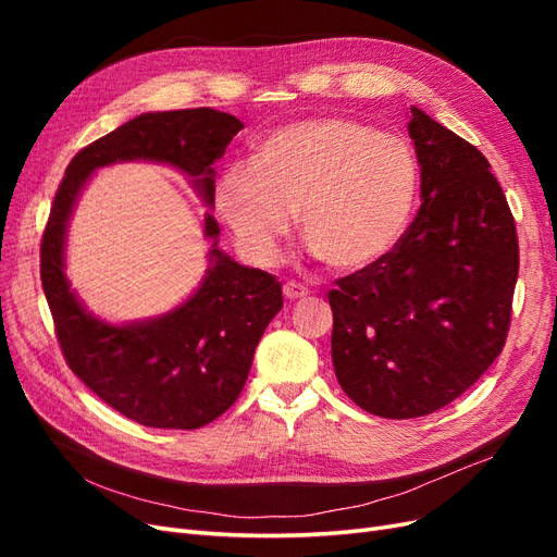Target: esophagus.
<instances>
[{
	"label": "esophagus",
	"mask_w": 557,
	"mask_h": 557,
	"mask_svg": "<svg viewBox=\"0 0 557 557\" xmlns=\"http://www.w3.org/2000/svg\"><path fill=\"white\" fill-rule=\"evenodd\" d=\"M283 295H285V299L297 301V299H305L309 295V290L305 288V285H299V283H285L283 285Z\"/></svg>",
	"instance_id": "obj_1"
}]
</instances>
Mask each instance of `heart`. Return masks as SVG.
<instances>
[{"label": "heart", "instance_id": "1", "mask_svg": "<svg viewBox=\"0 0 557 557\" xmlns=\"http://www.w3.org/2000/svg\"><path fill=\"white\" fill-rule=\"evenodd\" d=\"M416 193L418 164L397 134L350 117H309L269 134L256 160L227 164L213 201L250 262L278 260L299 211L313 256L350 274L393 250Z\"/></svg>", "mask_w": 557, "mask_h": 557}]
</instances>
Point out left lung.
<instances>
[{"instance_id":"obj_1","label":"left lung","mask_w":557,"mask_h":557,"mask_svg":"<svg viewBox=\"0 0 557 557\" xmlns=\"http://www.w3.org/2000/svg\"><path fill=\"white\" fill-rule=\"evenodd\" d=\"M416 221L372 267L336 281L332 362L360 409L418 418L474 385L507 342L518 237L491 162L411 107Z\"/></svg>"}]
</instances>
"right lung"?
I'll list each match as a JSON object with an SVG mask.
<instances>
[{"mask_svg":"<svg viewBox=\"0 0 557 557\" xmlns=\"http://www.w3.org/2000/svg\"><path fill=\"white\" fill-rule=\"evenodd\" d=\"M244 127L215 109L150 111L97 139L70 162L41 242V285L72 372L109 407L146 428L197 430L223 416L244 391L252 352L283 309L281 283L218 248L205 213L207 274L174 309L129 323L88 311L66 278V234L92 174L117 162H156L190 178L213 207L215 162Z\"/></svg>","mask_w":557,"mask_h":557,"instance_id":"add662e5","label":"right lung"}]
</instances>
